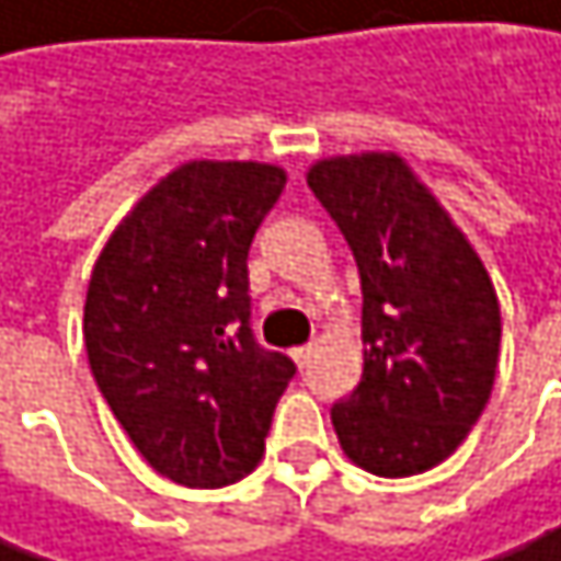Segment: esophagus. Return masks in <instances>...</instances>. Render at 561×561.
<instances>
[{
  "instance_id": "1",
  "label": "esophagus",
  "mask_w": 561,
  "mask_h": 561,
  "mask_svg": "<svg viewBox=\"0 0 561 561\" xmlns=\"http://www.w3.org/2000/svg\"><path fill=\"white\" fill-rule=\"evenodd\" d=\"M311 357H314V344H304V347H294V360L300 364V368H307V364H311Z\"/></svg>"
}]
</instances>
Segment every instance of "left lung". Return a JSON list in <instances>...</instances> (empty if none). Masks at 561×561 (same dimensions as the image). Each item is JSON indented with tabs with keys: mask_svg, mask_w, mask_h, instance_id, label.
Returning a JSON list of instances; mask_svg holds the SVG:
<instances>
[{
	"mask_svg": "<svg viewBox=\"0 0 561 561\" xmlns=\"http://www.w3.org/2000/svg\"><path fill=\"white\" fill-rule=\"evenodd\" d=\"M307 186L360 274L364 371L331 408L344 455L381 479L445 461L489 404L502 314L485 264L394 153L331 157Z\"/></svg>",
	"mask_w": 561,
	"mask_h": 561,
	"instance_id": "8db88e82",
	"label": "left lung"
}]
</instances>
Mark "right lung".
I'll return each instance as SVG.
<instances>
[{"label": "right lung", "instance_id": "right-lung-1", "mask_svg": "<svg viewBox=\"0 0 561 561\" xmlns=\"http://www.w3.org/2000/svg\"><path fill=\"white\" fill-rule=\"evenodd\" d=\"M287 176L193 160L113 230L93 267L82 337L116 422L163 479L233 485L257 468L294 360L250 328L247 254Z\"/></svg>", "mask_w": 561, "mask_h": 561}]
</instances>
